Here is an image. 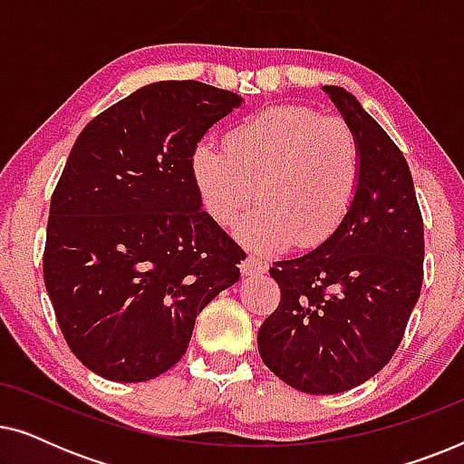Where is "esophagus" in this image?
<instances>
[{
	"instance_id": "esophagus-1",
	"label": "esophagus",
	"mask_w": 464,
	"mask_h": 464,
	"mask_svg": "<svg viewBox=\"0 0 464 464\" xmlns=\"http://www.w3.org/2000/svg\"><path fill=\"white\" fill-rule=\"evenodd\" d=\"M240 272H243V276H259L268 272V266H266L262 259L249 256L243 262V266H240Z\"/></svg>"
}]
</instances>
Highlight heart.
Instances as JSON below:
<instances>
[{"label":"heart","instance_id":"heart-1","mask_svg":"<svg viewBox=\"0 0 464 464\" xmlns=\"http://www.w3.org/2000/svg\"><path fill=\"white\" fill-rule=\"evenodd\" d=\"M192 179L215 224L234 227L246 249L276 253L295 243L314 249L344 224L361 183V151L344 120L313 107L272 105L238 124L226 150L198 143Z\"/></svg>","mask_w":464,"mask_h":464}]
</instances>
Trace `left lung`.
Masks as SVG:
<instances>
[{"label": "left lung", "instance_id": "obj_1", "mask_svg": "<svg viewBox=\"0 0 464 464\" xmlns=\"http://www.w3.org/2000/svg\"><path fill=\"white\" fill-rule=\"evenodd\" d=\"M321 88L357 137L359 192L332 238L270 268L283 302L259 327L257 348L283 382L335 395L376 376L395 354L420 297L424 227L392 139L344 88Z\"/></svg>", "mask_w": 464, "mask_h": 464}]
</instances>
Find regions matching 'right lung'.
I'll list each match as a JSON object with an SVG mask.
<instances>
[{
	"instance_id": "obj_1",
	"label": "right lung",
	"mask_w": 464,
	"mask_h": 464,
	"mask_svg": "<svg viewBox=\"0 0 464 464\" xmlns=\"http://www.w3.org/2000/svg\"><path fill=\"white\" fill-rule=\"evenodd\" d=\"M243 103L194 80L154 82L75 139L50 202L44 283L97 376L145 382L170 370L200 310L238 283L245 253L202 211L189 160Z\"/></svg>"
}]
</instances>
